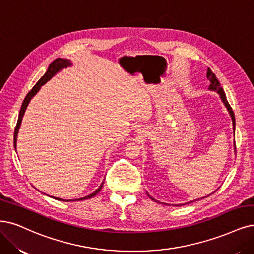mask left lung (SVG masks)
<instances>
[{
  "instance_id": "left-lung-1",
  "label": "left lung",
  "mask_w": 254,
  "mask_h": 254,
  "mask_svg": "<svg viewBox=\"0 0 254 254\" xmlns=\"http://www.w3.org/2000/svg\"><path fill=\"white\" fill-rule=\"evenodd\" d=\"M207 78H208V81H209V83H210V85H209V90H211V91H215V92H217L218 93V95H220V98H221V100H222V102L224 103V105H225V107L227 108V110H228V112H229V115H230V117H231V120H232V125H233V132H234V130H235V118H234V113H233V111H232V108L230 107V105H229V103H228V101H227V99H226V94H225V92H224V90H223V88L221 87V84H220V82H218V80L216 78V76H215V74L211 71V69L210 68H208L207 69ZM234 149H235V145H234ZM148 194V193H147ZM210 195V194H209ZM209 195H207V196H209ZM148 196H149L151 199H153V200H155V202H157V203H160L159 200H156V199H154L152 196H150L149 194H148ZM203 198V197H202ZM198 199V198H197ZM191 203V202H190ZM166 205V204H165ZM181 205H185V204H181ZM181 205H179V206H181ZM177 206V205H176Z\"/></svg>"
}]
</instances>
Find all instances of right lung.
<instances>
[{
	"label": "right lung",
	"instance_id": "add662e5",
	"mask_svg": "<svg viewBox=\"0 0 254 254\" xmlns=\"http://www.w3.org/2000/svg\"><path fill=\"white\" fill-rule=\"evenodd\" d=\"M71 65H72V63H71L70 60H68V59H61V58L56 59V60L54 61V62H52V63L49 65L46 73L44 74V75L40 78V80L38 81V83L33 86V88L28 92L27 95H26V98L24 99V102H23V104H22V107H21V110H20V113H19V119H17V123H16L15 129H14V135H13L14 149H16L17 133H19V129H20V127H21V123H22V120H23V117H24V113H25L26 109H27V106H28L29 102L31 101V99L39 92V90L41 89V87H42L44 84H46L49 80H51L52 76H55L59 71L62 70V69L67 68V67H70ZM103 184H104V182L101 184V186H100L97 190L92 192L91 194L87 195V196H84V197H81V198H75V199H63V198L55 197V196H54V198H55V199H58V200H64V202H70V200H71V202H73V200H84V199L90 198V197H93L94 195H97V194L99 193V192H100V190L102 189ZM51 197H52V196H51Z\"/></svg>",
	"mask_w": 254,
	"mask_h": 254
}]
</instances>
